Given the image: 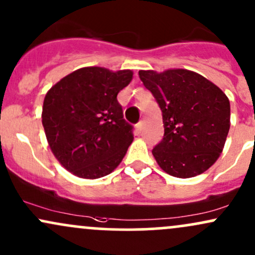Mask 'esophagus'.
Here are the masks:
<instances>
[{
    "label": "esophagus",
    "instance_id": "obj_1",
    "mask_svg": "<svg viewBox=\"0 0 255 255\" xmlns=\"http://www.w3.org/2000/svg\"><path fill=\"white\" fill-rule=\"evenodd\" d=\"M135 128H136V132H138V134H140L142 132V128H144V125H142V122L136 123Z\"/></svg>",
    "mask_w": 255,
    "mask_h": 255
}]
</instances>
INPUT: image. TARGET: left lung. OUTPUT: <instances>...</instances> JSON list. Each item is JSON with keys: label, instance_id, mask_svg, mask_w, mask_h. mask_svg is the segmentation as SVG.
I'll list each match as a JSON object with an SVG mask.
<instances>
[{"label": "left lung", "instance_id": "1", "mask_svg": "<svg viewBox=\"0 0 255 255\" xmlns=\"http://www.w3.org/2000/svg\"><path fill=\"white\" fill-rule=\"evenodd\" d=\"M139 77L162 111L163 139L152 150L158 166L177 178L206 172L222 153L230 129L228 97L189 70H141Z\"/></svg>", "mask_w": 255, "mask_h": 255}]
</instances>
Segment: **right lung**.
Returning <instances> with one entry per match:
<instances>
[{
	"label": "right lung",
	"mask_w": 255,
	"mask_h": 255,
	"mask_svg": "<svg viewBox=\"0 0 255 255\" xmlns=\"http://www.w3.org/2000/svg\"><path fill=\"white\" fill-rule=\"evenodd\" d=\"M130 70L82 68L46 94L42 125L52 152L72 174L97 179L121 163L133 141L117 94L132 81Z\"/></svg>",
	"instance_id": "right-lung-1"
}]
</instances>
